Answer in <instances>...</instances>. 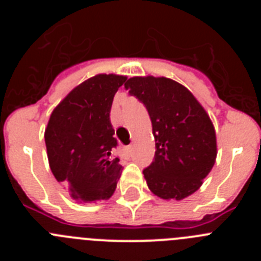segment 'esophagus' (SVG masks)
<instances>
[{
	"instance_id": "1",
	"label": "esophagus",
	"mask_w": 261,
	"mask_h": 261,
	"mask_svg": "<svg viewBox=\"0 0 261 261\" xmlns=\"http://www.w3.org/2000/svg\"><path fill=\"white\" fill-rule=\"evenodd\" d=\"M132 149H133L132 145H129V146L125 149V151H126V154H128V155H130V154H132Z\"/></svg>"
}]
</instances>
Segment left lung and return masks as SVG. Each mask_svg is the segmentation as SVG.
<instances>
[{
	"instance_id": "obj_1",
	"label": "left lung",
	"mask_w": 261,
	"mask_h": 261,
	"mask_svg": "<svg viewBox=\"0 0 261 261\" xmlns=\"http://www.w3.org/2000/svg\"><path fill=\"white\" fill-rule=\"evenodd\" d=\"M130 95L146 107L155 155L144 170L149 190L163 200L186 199L201 187L213 168L217 138L208 112L190 90L166 77H132Z\"/></svg>"
}]
</instances>
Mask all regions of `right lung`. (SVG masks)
I'll return each mask as SVG.
<instances>
[{
    "mask_svg": "<svg viewBox=\"0 0 261 261\" xmlns=\"http://www.w3.org/2000/svg\"><path fill=\"white\" fill-rule=\"evenodd\" d=\"M125 75L96 74L75 86L50 114L44 132L48 162L56 180L78 202L108 200L121 175L110 112Z\"/></svg>",
    "mask_w": 261,
    "mask_h": 261,
    "instance_id": "1",
    "label": "right lung"
}]
</instances>
